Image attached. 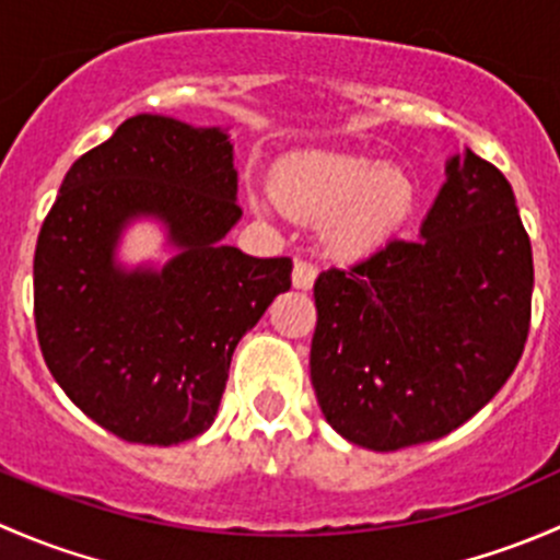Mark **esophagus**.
Returning a JSON list of instances; mask_svg holds the SVG:
<instances>
[{
  "label": "esophagus",
  "instance_id": "1",
  "mask_svg": "<svg viewBox=\"0 0 560 560\" xmlns=\"http://www.w3.org/2000/svg\"><path fill=\"white\" fill-rule=\"evenodd\" d=\"M314 279H316V265L308 262V259H298L295 270H292V284H295L298 290H312Z\"/></svg>",
  "mask_w": 560,
  "mask_h": 560
}]
</instances>
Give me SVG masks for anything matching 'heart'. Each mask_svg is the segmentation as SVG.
I'll use <instances>...</instances> for the list:
<instances>
[{"label":"heart","instance_id":"1","mask_svg":"<svg viewBox=\"0 0 560 560\" xmlns=\"http://www.w3.org/2000/svg\"><path fill=\"white\" fill-rule=\"evenodd\" d=\"M276 195L292 217H332V244L365 252L406 222L417 191L400 167H376L352 154H306L284 167Z\"/></svg>","mask_w":560,"mask_h":560}]
</instances>
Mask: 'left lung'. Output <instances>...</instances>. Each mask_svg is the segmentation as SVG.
<instances>
[{
	"instance_id": "left-lung-1",
	"label": "left lung",
	"mask_w": 560,
	"mask_h": 560,
	"mask_svg": "<svg viewBox=\"0 0 560 560\" xmlns=\"http://www.w3.org/2000/svg\"><path fill=\"white\" fill-rule=\"evenodd\" d=\"M314 281L312 385L325 420L376 453L436 442L515 371L534 257L510 180L463 149L422 222Z\"/></svg>"
}]
</instances>
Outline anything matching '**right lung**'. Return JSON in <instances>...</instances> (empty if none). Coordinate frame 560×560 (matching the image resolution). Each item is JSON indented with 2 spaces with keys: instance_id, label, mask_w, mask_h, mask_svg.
Returning a JSON list of instances; mask_svg holds the SVG:
<instances>
[{
  "instance_id": "add662e5",
  "label": "right lung",
  "mask_w": 560,
  "mask_h": 560,
  "mask_svg": "<svg viewBox=\"0 0 560 560\" xmlns=\"http://www.w3.org/2000/svg\"><path fill=\"white\" fill-rule=\"evenodd\" d=\"M235 195L222 129L140 113L75 160L39 228V352L72 404L124 442L200 436L241 336L292 287L290 257L222 244L241 219ZM138 212L160 215L182 246L160 275L112 265L117 233Z\"/></svg>"
}]
</instances>
